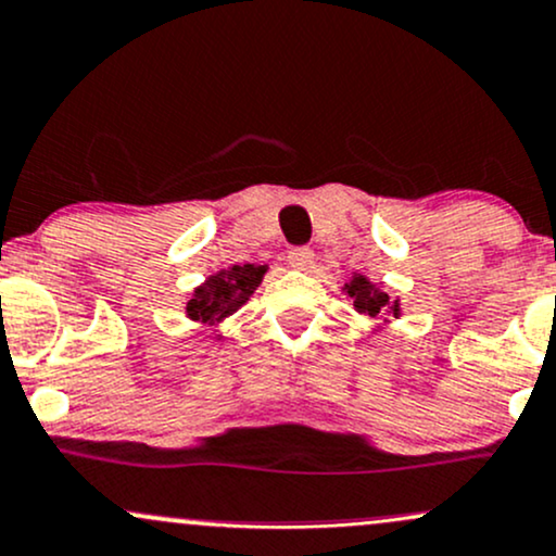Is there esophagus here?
I'll return each mask as SVG.
<instances>
[{
  "label": "esophagus",
  "mask_w": 556,
  "mask_h": 556,
  "mask_svg": "<svg viewBox=\"0 0 556 556\" xmlns=\"http://www.w3.org/2000/svg\"><path fill=\"white\" fill-rule=\"evenodd\" d=\"M288 261H290L292 268H298V271H308V268L314 266V250L292 248L288 253Z\"/></svg>",
  "instance_id": "obj_1"
}]
</instances>
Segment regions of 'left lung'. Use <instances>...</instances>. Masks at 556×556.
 <instances>
[{
  "label": "left lung",
  "instance_id": "left-lung-1",
  "mask_svg": "<svg viewBox=\"0 0 556 556\" xmlns=\"http://www.w3.org/2000/svg\"><path fill=\"white\" fill-rule=\"evenodd\" d=\"M343 290L353 301V308L367 316V319H382L388 325L390 316L393 319L401 316L399 298H390L388 290H382V285L369 282L364 274H353L351 282L343 285Z\"/></svg>",
  "mask_w": 556,
  "mask_h": 556
}]
</instances>
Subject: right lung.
I'll return each mask as SVG.
<instances>
[{
  "label": "right lung",
  "mask_w": 556,
  "mask_h": 556,
  "mask_svg": "<svg viewBox=\"0 0 556 556\" xmlns=\"http://www.w3.org/2000/svg\"><path fill=\"white\" fill-rule=\"evenodd\" d=\"M266 271L268 266L245 264L211 274L200 288L192 290V298L187 301V319L216 329L224 319L245 306ZM216 340H222V334Z\"/></svg>",
  "instance_id": "right-lung-1"
}]
</instances>
